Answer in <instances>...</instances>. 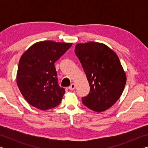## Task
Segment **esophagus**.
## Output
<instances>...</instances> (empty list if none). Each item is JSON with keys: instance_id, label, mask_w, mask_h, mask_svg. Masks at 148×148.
Masks as SVG:
<instances>
[{"instance_id": "obj_1", "label": "esophagus", "mask_w": 148, "mask_h": 148, "mask_svg": "<svg viewBox=\"0 0 148 148\" xmlns=\"http://www.w3.org/2000/svg\"><path fill=\"white\" fill-rule=\"evenodd\" d=\"M75 88H76V84H71V86L69 87V90H71V91H72V90H74Z\"/></svg>"}]
</instances>
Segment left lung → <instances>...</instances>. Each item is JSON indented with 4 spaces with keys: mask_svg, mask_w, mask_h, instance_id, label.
Wrapping results in <instances>:
<instances>
[{
    "mask_svg": "<svg viewBox=\"0 0 148 148\" xmlns=\"http://www.w3.org/2000/svg\"><path fill=\"white\" fill-rule=\"evenodd\" d=\"M78 57L88 80L90 91L82 102L97 112L106 110L121 97L126 84V75L118 56L105 44L95 42L77 44Z\"/></svg>",
    "mask_w": 148,
    "mask_h": 148,
    "instance_id": "8db88e82",
    "label": "left lung"
}]
</instances>
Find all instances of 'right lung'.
Wrapping results in <instances>:
<instances>
[{
    "mask_svg": "<svg viewBox=\"0 0 148 148\" xmlns=\"http://www.w3.org/2000/svg\"><path fill=\"white\" fill-rule=\"evenodd\" d=\"M72 43L42 41L22 55L17 72V84L25 99L36 108L47 110L60 104L65 90L58 84L55 62Z\"/></svg>",
    "mask_w": 148,
    "mask_h": 148,
    "instance_id": "right-lung-1",
    "label": "right lung"
}]
</instances>
